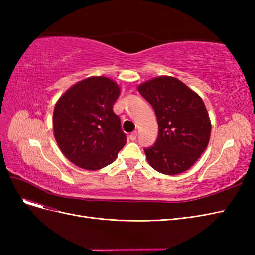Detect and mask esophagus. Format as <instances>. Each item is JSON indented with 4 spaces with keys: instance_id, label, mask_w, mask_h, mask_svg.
Returning <instances> with one entry per match:
<instances>
[{
    "instance_id": "esophagus-1",
    "label": "esophagus",
    "mask_w": 255,
    "mask_h": 255,
    "mask_svg": "<svg viewBox=\"0 0 255 255\" xmlns=\"http://www.w3.org/2000/svg\"><path fill=\"white\" fill-rule=\"evenodd\" d=\"M136 138H137V132L135 130V132H133L132 134L129 135V139L132 140V141H134V140H136Z\"/></svg>"
}]
</instances>
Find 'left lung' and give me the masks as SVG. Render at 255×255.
<instances>
[{
  "mask_svg": "<svg viewBox=\"0 0 255 255\" xmlns=\"http://www.w3.org/2000/svg\"><path fill=\"white\" fill-rule=\"evenodd\" d=\"M156 114L158 137L144 149L156 171L174 175L194 165L210 141L212 125L203 100L172 76H158L138 86Z\"/></svg>",
  "mask_w": 255,
  "mask_h": 255,
  "instance_id": "1",
  "label": "left lung"
}]
</instances>
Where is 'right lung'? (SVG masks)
<instances>
[{
    "instance_id": "right-lung-1",
    "label": "right lung",
    "mask_w": 255,
    "mask_h": 255,
    "mask_svg": "<svg viewBox=\"0 0 255 255\" xmlns=\"http://www.w3.org/2000/svg\"><path fill=\"white\" fill-rule=\"evenodd\" d=\"M120 88L105 76L80 81L61 96L53 114V129L64 155L85 170L112 164L127 142L113 111Z\"/></svg>"
}]
</instances>
